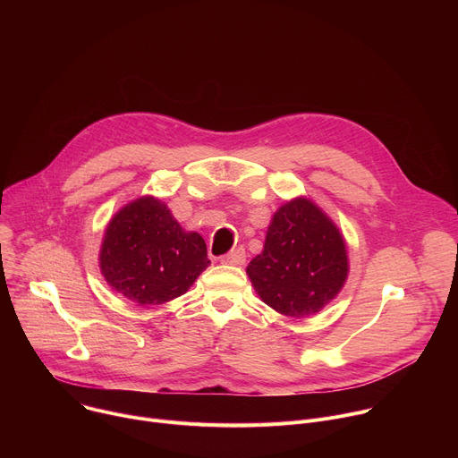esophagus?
<instances>
[{"mask_svg": "<svg viewBox=\"0 0 458 458\" xmlns=\"http://www.w3.org/2000/svg\"><path fill=\"white\" fill-rule=\"evenodd\" d=\"M244 260H246V251L242 246L233 248L232 251H228L226 255L221 257L223 265H232V267H241V265H244Z\"/></svg>", "mask_w": 458, "mask_h": 458, "instance_id": "obj_1", "label": "esophagus"}]
</instances>
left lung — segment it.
I'll return each mask as SVG.
<instances>
[{"label": "left lung", "instance_id": "obj_1", "mask_svg": "<svg viewBox=\"0 0 458 458\" xmlns=\"http://www.w3.org/2000/svg\"><path fill=\"white\" fill-rule=\"evenodd\" d=\"M246 274L257 295L284 317L318 313L343 290L350 260L337 225L311 199L295 198L272 217L265 248Z\"/></svg>", "mask_w": 458, "mask_h": 458}]
</instances>
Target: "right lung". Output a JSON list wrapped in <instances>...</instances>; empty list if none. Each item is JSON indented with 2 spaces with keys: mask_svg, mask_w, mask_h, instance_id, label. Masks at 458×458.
<instances>
[{
  "mask_svg": "<svg viewBox=\"0 0 458 458\" xmlns=\"http://www.w3.org/2000/svg\"><path fill=\"white\" fill-rule=\"evenodd\" d=\"M208 265L205 239L181 228L154 195L117 210L99 250V268L108 286L138 306H159L181 297Z\"/></svg>",
  "mask_w": 458,
  "mask_h": 458,
  "instance_id": "1",
  "label": "right lung"
}]
</instances>
